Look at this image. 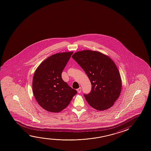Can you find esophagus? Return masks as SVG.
<instances>
[{
    "label": "esophagus",
    "instance_id": "34e87169",
    "mask_svg": "<svg viewBox=\"0 0 151 151\" xmlns=\"http://www.w3.org/2000/svg\"><path fill=\"white\" fill-rule=\"evenodd\" d=\"M81 87H79V88H78L77 89V92L78 93H81Z\"/></svg>",
    "mask_w": 151,
    "mask_h": 151
}]
</instances>
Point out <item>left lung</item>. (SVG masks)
Wrapping results in <instances>:
<instances>
[{"instance_id":"8db88e82","label":"left lung","mask_w":151,"mask_h":151,"mask_svg":"<svg viewBox=\"0 0 151 151\" xmlns=\"http://www.w3.org/2000/svg\"><path fill=\"white\" fill-rule=\"evenodd\" d=\"M72 58L84 70L92 85L91 93L84 95L88 104L100 111L111 108L122 88L120 74L113 60L100 52L88 50L76 52Z\"/></svg>"}]
</instances>
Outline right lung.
Returning a JSON list of instances; mask_svg holds the SVG:
<instances>
[{
    "label": "right lung",
    "instance_id": "obj_1",
    "mask_svg": "<svg viewBox=\"0 0 151 151\" xmlns=\"http://www.w3.org/2000/svg\"><path fill=\"white\" fill-rule=\"evenodd\" d=\"M73 53L63 52L50 56L35 71L33 95L40 106L47 111L56 113L62 111L77 93L62 78V73Z\"/></svg>",
    "mask_w": 151,
    "mask_h": 151
}]
</instances>
